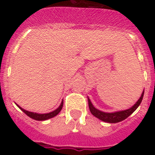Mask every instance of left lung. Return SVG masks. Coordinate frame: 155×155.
<instances>
[{
  "instance_id": "left-lung-1",
  "label": "left lung",
  "mask_w": 155,
  "mask_h": 155,
  "mask_svg": "<svg viewBox=\"0 0 155 155\" xmlns=\"http://www.w3.org/2000/svg\"><path fill=\"white\" fill-rule=\"evenodd\" d=\"M143 93H144V91H143L141 96L139 99V101L135 103V104H134V106L126 110L118 111V112H114V113H105V112H103V111H101L97 110V109H95L94 107V105L91 102V101H90V99L88 98L89 108H90L91 114L96 117V118H98V119L102 120V121L107 122V123H118V122H120V121H122V120H125L126 118H128L130 114H133L134 111L137 108L139 107V105H140L141 101L143 100Z\"/></svg>"
}]
</instances>
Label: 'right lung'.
<instances>
[{"label": "right lung", "instance_id": "add662e5", "mask_svg": "<svg viewBox=\"0 0 155 155\" xmlns=\"http://www.w3.org/2000/svg\"><path fill=\"white\" fill-rule=\"evenodd\" d=\"M17 106H18L21 110L25 114H27L29 117H31V119L35 120H46L48 119H51V118H53L55 115H57L59 113H60V111L61 110V109L63 107V101L61 102V105L59 106V107L55 110L52 111L51 113H47V114H37V113H33V112H30V111H27L24 110V109H22L21 107H20L18 104H17Z\"/></svg>", "mask_w": 155, "mask_h": 155}]
</instances>
